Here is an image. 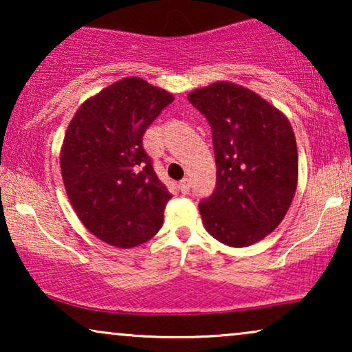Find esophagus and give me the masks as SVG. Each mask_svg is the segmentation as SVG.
Returning a JSON list of instances; mask_svg holds the SVG:
<instances>
[{
  "mask_svg": "<svg viewBox=\"0 0 352 352\" xmlns=\"http://www.w3.org/2000/svg\"><path fill=\"white\" fill-rule=\"evenodd\" d=\"M179 190L182 192V194H187V192L190 190V179H187V177H184V179H181Z\"/></svg>",
  "mask_w": 352,
  "mask_h": 352,
  "instance_id": "1",
  "label": "esophagus"
}]
</instances>
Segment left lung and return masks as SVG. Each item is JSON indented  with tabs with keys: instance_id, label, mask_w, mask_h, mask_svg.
I'll return each instance as SVG.
<instances>
[{
	"instance_id": "obj_1",
	"label": "left lung",
	"mask_w": 352,
	"mask_h": 352,
	"mask_svg": "<svg viewBox=\"0 0 352 352\" xmlns=\"http://www.w3.org/2000/svg\"><path fill=\"white\" fill-rule=\"evenodd\" d=\"M208 120L216 187L199 204L205 229L221 243L259 242L285 218L298 182V151L285 115L243 86L219 81L192 91Z\"/></svg>"
}]
</instances>
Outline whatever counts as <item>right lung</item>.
Masks as SVG:
<instances>
[{
    "label": "right lung",
    "mask_w": 352,
    "mask_h": 352,
    "mask_svg": "<svg viewBox=\"0 0 352 352\" xmlns=\"http://www.w3.org/2000/svg\"><path fill=\"white\" fill-rule=\"evenodd\" d=\"M175 98L138 76L86 100L67 128L62 179L85 228L118 248L151 240L163 224L170 190L158 179L142 136Z\"/></svg>",
    "instance_id": "add662e5"
}]
</instances>
